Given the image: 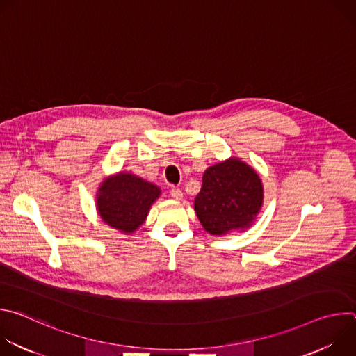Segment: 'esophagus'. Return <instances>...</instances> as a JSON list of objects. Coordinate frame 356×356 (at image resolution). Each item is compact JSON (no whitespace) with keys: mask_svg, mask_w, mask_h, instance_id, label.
Masks as SVG:
<instances>
[{"mask_svg":"<svg viewBox=\"0 0 356 356\" xmlns=\"http://www.w3.org/2000/svg\"><path fill=\"white\" fill-rule=\"evenodd\" d=\"M170 195H172L175 200H183V191H181L180 188L173 187V188L170 190Z\"/></svg>","mask_w":356,"mask_h":356,"instance_id":"34e87169","label":"esophagus"}]
</instances>
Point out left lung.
I'll return each mask as SVG.
<instances>
[{
	"label": "left lung",
	"instance_id": "1",
	"mask_svg": "<svg viewBox=\"0 0 356 356\" xmlns=\"http://www.w3.org/2000/svg\"><path fill=\"white\" fill-rule=\"evenodd\" d=\"M264 206V184L258 172L239 158L210 166L194 198V211L209 234L243 232L257 221Z\"/></svg>",
	"mask_w": 356,
	"mask_h": 356
}]
</instances>
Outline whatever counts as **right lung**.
<instances>
[{"instance_id": "obj_1", "label": "right lung", "mask_w": 356, "mask_h": 356, "mask_svg": "<svg viewBox=\"0 0 356 356\" xmlns=\"http://www.w3.org/2000/svg\"><path fill=\"white\" fill-rule=\"evenodd\" d=\"M161 194L159 186L131 172H118L99 183L95 210L104 224L129 235L145 222Z\"/></svg>"}]
</instances>
